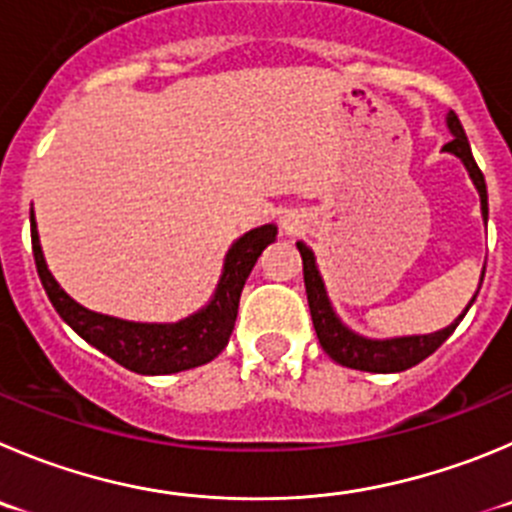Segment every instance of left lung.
<instances>
[{"label":"left lung","instance_id":"left-lung-1","mask_svg":"<svg viewBox=\"0 0 512 512\" xmlns=\"http://www.w3.org/2000/svg\"><path fill=\"white\" fill-rule=\"evenodd\" d=\"M447 126L452 131V141L444 143V151L455 154L457 159H462V164L470 171L472 181H475L477 191H480L482 202V217L487 222V186L485 176H482L480 166H477L475 156H472L470 141L465 136V128H462L457 113L447 116ZM300 257H303V280H305V293H308V305H310V318H313L315 336L321 341L323 351L336 361V364L348 366V369L358 371H374V374H394V371H407L412 366H417L419 361H424L427 356H432L439 346H442L447 338L455 333V328L460 326V321L465 318V313L470 310V305L475 303V298L470 300V305L465 308V313L457 318L452 326H447L444 331L429 333V336H407V338H389V341H371V338L358 336V333L348 331L338 315L333 313L331 303H328L326 288H323V280L318 275V267H315V257L303 242H298ZM482 278H485V267H482ZM480 293V288H477Z\"/></svg>","mask_w":512,"mask_h":512}]
</instances>
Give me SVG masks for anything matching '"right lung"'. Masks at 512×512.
I'll list each match as a JSON object with an SVG mask.
<instances>
[{"label":"right lung","instance_id":"right-lung-1","mask_svg":"<svg viewBox=\"0 0 512 512\" xmlns=\"http://www.w3.org/2000/svg\"><path fill=\"white\" fill-rule=\"evenodd\" d=\"M30 224L37 275H40L42 288H45L47 298L55 305L62 321L68 323L78 336H83L90 346L103 351L105 356H111L116 364L146 376L197 369L224 351L229 336H232L234 321H237V308H240V295L247 275L252 272L262 250L270 242H275V234H278L275 224H265V227L242 234L240 240L229 247L217 293L204 310L179 323H131L111 318V315L93 313V310L75 303L57 285L52 272L47 270L32 212Z\"/></svg>","mask_w":512,"mask_h":512}]
</instances>
